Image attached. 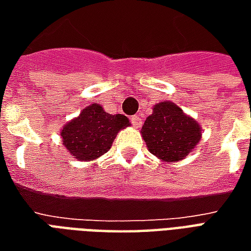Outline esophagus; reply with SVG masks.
Segmentation results:
<instances>
[{
	"mask_svg": "<svg viewBox=\"0 0 251 251\" xmlns=\"http://www.w3.org/2000/svg\"><path fill=\"white\" fill-rule=\"evenodd\" d=\"M130 121H131V125L134 126V127H140L142 124L141 118H140L138 115H133V117L130 118Z\"/></svg>",
	"mask_w": 251,
	"mask_h": 251,
	"instance_id": "esophagus-1",
	"label": "esophagus"
}]
</instances>
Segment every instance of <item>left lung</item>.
<instances>
[{
  "instance_id": "1",
  "label": "left lung",
  "mask_w": 251,
  "mask_h": 251,
  "mask_svg": "<svg viewBox=\"0 0 251 251\" xmlns=\"http://www.w3.org/2000/svg\"><path fill=\"white\" fill-rule=\"evenodd\" d=\"M141 133L151 153L164 161L184 158L201 137L199 124L172 102L156 104Z\"/></svg>"
}]
</instances>
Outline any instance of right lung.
I'll use <instances>...</instances> for the list:
<instances>
[{"mask_svg": "<svg viewBox=\"0 0 251 251\" xmlns=\"http://www.w3.org/2000/svg\"><path fill=\"white\" fill-rule=\"evenodd\" d=\"M129 125L125 115L109 114L93 103L63 127V145L77 160L91 161L107 152L117 133Z\"/></svg>", "mask_w": 251, "mask_h": 251, "instance_id": "add662e5", "label": "right lung"}]
</instances>
